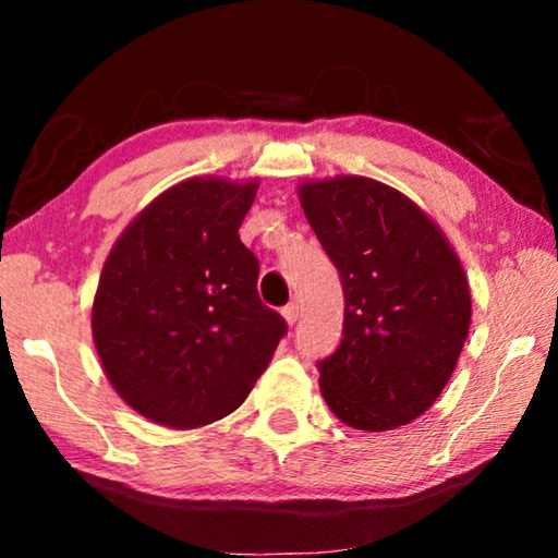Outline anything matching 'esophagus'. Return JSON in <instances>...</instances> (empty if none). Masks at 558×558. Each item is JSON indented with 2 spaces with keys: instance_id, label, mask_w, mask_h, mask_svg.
Returning a JSON list of instances; mask_svg holds the SVG:
<instances>
[{
  "instance_id": "34e87169",
  "label": "esophagus",
  "mask_w": 558,
  "mask_h": 558,
  "mask_svg": "<svg viewBox=\"0 0 558 558\" xmlns=\"http://www.w3.org/2000/svg\"><path fill=\"white\" fill-rule=\"evenodd\" d=\"M281 317H284V323L292 327L296 319H300V307H296V304H287V307L281 310Z\"/></svg>"
}]
</instances>
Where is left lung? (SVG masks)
Masks as SVG:
<instances>
[{"label":"left lung","mask_w":558,"mask_h":558,"mask_svg":"<svg viewBox=\"0 0 558 558\" xmlns=\"http://www.w3.org/2000/svg\"><path fill=\"white\" fill-rule=\"evenodd\" d=\"M296 193L345 294L342 340L319 363L323 399L353 429L414 422L445 391L470 332V284L452 243L378 180L338 174Z\"/></svg>","instance_id":"left-lung-1"}]
</instances>
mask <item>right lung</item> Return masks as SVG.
I'll return each mask as SVG.
<instances>
[{
	"instance_id": "1",
	"label": "right lung",
	"mask_w": 558,
	"mask_h": 558,
	"mask_svg": "<svg viewBox=\"0 0 558 558\" xmlns=\"http://www.w3.org/2000/svg\"><path fill=\"white\" fill-rule=\"evenodd\" d=\"M256 190L182 180L109 251L90 330L113 391L149 422L197 429L228 416L287 332L258 300V258L239 235Z\"/></svg>"
}]
</instances>
